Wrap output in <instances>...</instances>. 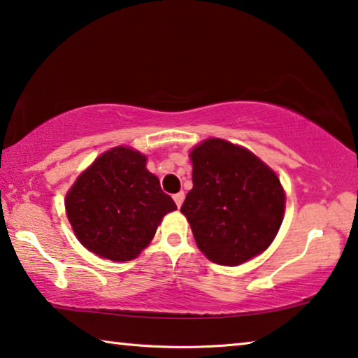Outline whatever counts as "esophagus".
Masks as SVG:
<instances>
[{"mask_svg": "<svg viewBox=\"0 0 358 358\" xmlns=\"http://www.w3.org/2000/svg\"><path fill=\"white\" fill-rule=\"evenodd\" d=\"M173 198H174L176 205L180 208V205H182V201H184V198H185V194H184V192H179V194H176Z\"/></svg>", "mask_w": 358, "mask_h": 358, "instance_id": "34e87169", "label": "esophagus"}]
</instances>
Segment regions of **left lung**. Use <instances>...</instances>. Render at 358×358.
Masks as SVG:
<instances>
[{"label": "left lung", "mask_w": 358, "mask_h": 358, "mask_svg": "<svg viewBox=\"0 0 358 358\" xmlns=\"http://www.w3.org/2000/svg\"><path fill=\"white\" fill-rule=\"evenodd\" d=\"M190 158L194 187L180 213L198 248L221 266H238L267 250L285 213L277 174L250 150L222 139L201 142Z\"/></svg>", "instance_id": "8db88e82"}]
</instances>
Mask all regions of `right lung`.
I'll return each mask as SVG.
<instances>
[{
    "label": "right lung",
    "instance_id": "obj_1",
    "mask_svg": "<svg viewBox=\"0 0 358 358\" xmlns=\"http://www.w3.org/2000/svg\"><path fill=\"white\" fill-rule=\"evenodd\" d=\"M147 158L115 147L76 179L65 200L67 217L81 245L110 261H131L150 243L176 203L164 194Z\"/></svg>",
    "mask_w": 358,
    "mask_h": 358
}]
</instances>
